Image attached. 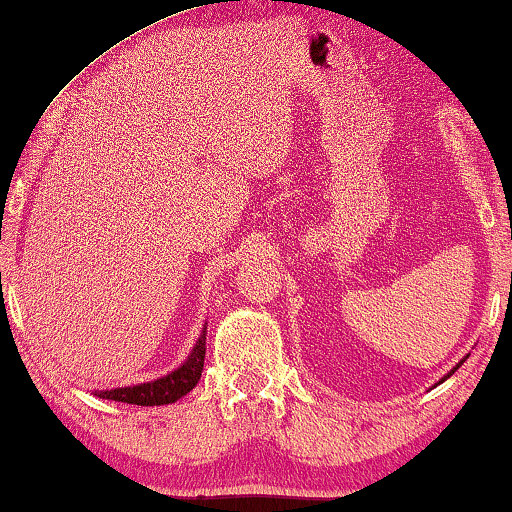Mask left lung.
<instances>
[{
	"instance_id": "1",
	"label": "left lung",
	"mask_w": 512,
	"mask_h": 512,
	"mask_svg": "<svg viewBox=\"0 0 512 512\" xmlns=\"http://www.w3.org/2000/svg\"><path fill=\"white\" fill-rule=\"evenodd\" d=\"M464 361H466V359H461V361H459V363H457V366H454V368H452V370H450V373H447V375H445V377H443V380H440V382H438V384H443V382H445V380H447V377H452V375H454V373H457V370H459V366H461V363H464Z\"/></svg>"
}]
</instances>
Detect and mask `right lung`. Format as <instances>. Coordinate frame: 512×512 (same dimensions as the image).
Segmentation results:
<instances>
[{
  "label": "right lung",
  "mask_w": 512,
  "mask_h": 512,
  "mask_svg": "<svg viewBox=\"0 0 512 512\" xmlns=\"http://www.w3.org/2000/svg\"><path fill=\"white\" fill-rule=\"evenodd\" d=\"M207 345V324L202 326L200 338L188 354V359L158 380L144 382V384H130V387H116V389H100L95 391L97 398H109V401L130 403V405H167L179 401L186 396L195 384L200 382L202 366H205V347Z\"/></svg>",
  "instance_id": "add662e5"
}]
</instances>
